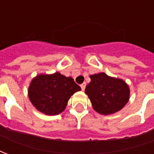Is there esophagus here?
<instances>
[{
	"label": "esophagus",
	"instance_id": "1",
	"mask_svg": "<svg viewBox=\"0 0 154 154\" xmlns=\"http://www.w3.org/2000/svg\"><path fill=\"white\" fill-rule=\"evenodd\" d=\"M80 87H81L82 90H85V87H86V83H83V84L80 85Z\"/></svg>",
	"mask_w": 154,
	"mask_h": 154
}]
</instances>
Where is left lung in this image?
<instances>
[{"mask_svg":"<svg viewBox=\"0 0 154 154\" xmlns=\"http://www.w3.org/2000/svg\"><path fill=\"white\" fill-rule=\"evenodd\" d=\"M85 94L90 99L92 106L97 112L108 115L122 110L130 98V88L122 79L110 77L105 73L89 76Z\"/></svg>","mask_w":154,"mask_h":154,"instance_id":"1","label":"left lung"}]
</instances>
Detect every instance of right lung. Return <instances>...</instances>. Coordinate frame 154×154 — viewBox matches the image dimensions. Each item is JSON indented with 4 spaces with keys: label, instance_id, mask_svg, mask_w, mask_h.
<instances>
[{
    "label": "right lung",
    "instance_id": "obj_1",
    "mask_svg": "<svg viewBox=\"0 0 154 154\" xmlns=\"http://www.w3.org/2000/svg\"><path fill=\"white\" fill-rule=\"evenodd\" d=\"M81 88L71 77L60 73L41 74L32 79L29 97L36 109L46 115H58L66 107L69 97Z\"/></svg>",
    "mask_w": 154,
    "mask_h": 154
}]
</instances>
